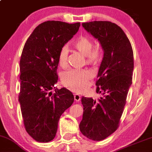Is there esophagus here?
Returning <instances> with one entry per match:
<instances>
[{
	"instance_id": "1",
	"label": "esophagus",
	"mask_w": 152,
	"mask_h": 152,
	"mask_svg": "<svg viewBox=\"0 0 152 152\" xmlns=\"http://www.w3.org/2000/svg\"><path fill=\"white\" fill-rule=\"evenodd\" d=\"M74 98H75V100L77 102H79L80 101V99H81V96H80L79 94H76L74 95Z\"/></svg>"
}]
</instances>
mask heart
<instances>
[{
	"label": "heart",
	"instance_id": "b5f03b06",
	"mask_svg": "<svg viewBox=\"0 0 152 152\" xmlns=\"http://www.w3.org/2000/svg\"><path fill=\"white\" fill-rule=\"evenodd\" d=\"M73 46L77 50L85 55L88 64H95L101 57V50L98 46H92V42L87 37H80L74 43ZM68 51L66 46L61 48L58 55V63L63 68L67 67ZM93 76L91 70L87 69H70L62 75L63 85L70 90L81 92L89 85V80Z\"/></svg>",
	"mask_w": 152,
	"mask_h": 152
}]
</instances>
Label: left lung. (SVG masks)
Listing matches in <instances>:
<instances>
[{
  "instance_id": "1",
  "label": "left lung",
  "mask_w": 152,
  "mask_h": 152,
  "mask_svg": "<svg viewBox=\"0 0 152 152\" xmlns=\"http://www.w3.org/2000/svg\"><path fill=\"white\" fill-rule=\"evenodd\" d=\"M82 27L98 39L104 53L96 81V93L103 96L99 100L82 97L80 129L89 139L101 141L119 126L132 81L133 50L126 34L115 23L94 21L82 23Z\"/></svg>"
}]
</instances>
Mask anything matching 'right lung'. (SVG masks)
<instances>
[{"label": "right lung", "mask_w": 152, "mask_h": 152, "mask_svg": "<svg viewBox=\"0 0 152 152\" xmlns=\"http://www.w3.org/2000/svg\"><path fill=\"white\" fill-rule=\"evenodd\" d=\"M80 22L47 21L35 28L27 39L20 62V104L24 128L34 140L48 142L55 137L62 114L74 102L72 93L55 88L58 55L77 32Z\"/></svg>", "instance_id": "obj_1"}]
</instances>
